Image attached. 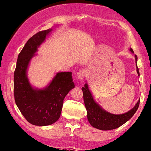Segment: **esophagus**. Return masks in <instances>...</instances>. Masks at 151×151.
I'll return each mask as SVG.
<instances>
[{"label":"esophagus","instance_id":"obj_1","mask_svg":"<svg viewBox=\"0 0 151 151\" xmlns=\"http://www.w3.org/2000/svg\"><path fill=\"white\" fill-rule=\"evenodd\" d=\"M86 70H85L84 69H80V70L77 73V76H78V79H83L84 76L86 75Z\"/></svg>","mask_w":151,"mask_h":151}]
</instances>
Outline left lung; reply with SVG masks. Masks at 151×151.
Masks as SVG:
<instances>
[{"label":"left lung","mask_w":151,"mask_h":151,"mask_svg":"<svg viewBox=\"0 0 151 151\" xmlns=\"http://www.w3.org/2000/svg\"><path fill=\"white\" fill-rule=\"evenodd\" d=\"M130 51L133 53L132 48H130ZM134 57L136 60L137 71L138 76H140V73L137 64L138 58L136 55ZM82 90L83 91L85 106L87 111L88 121L92 126L100 130L114 129L122 126L133 117L140 105V100H138L135 106L127 112L119 115L112 114L103 110L94 101L87 83L85 84L84 87L82 88Z\"/></svg>","instance_id":"8db88e82"}]
</instances>
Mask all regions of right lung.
<instances>
[{
    "label": "right lung",
    "instance_id": "right-lung-1",
    "mask_svg": "<svg viewBox=\"0 0 151 151\" xmlns=\"http://www.w3.org/2000/svg\"><path fill=\"white\" fill-rule=\"evenodd\" d=\"M52 30L40 31L29 39L19 53L14 73L15 103L27 121L40 126L51 125L59 120L64 99L75 87L71 72L57 73L42 89L34 88L27 76L30 60Z\"/></svg>",
    "mask_w": 151,
    "mask_h": 151
}]
</instances>
